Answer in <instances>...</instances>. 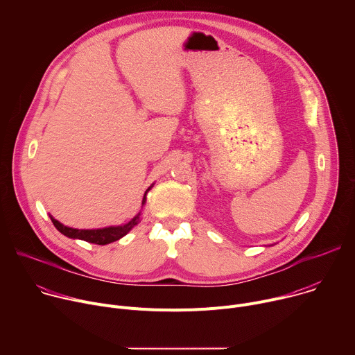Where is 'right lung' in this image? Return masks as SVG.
Instances as JSON below:
<instances>
[{
    "label": "right lung",
    "instance_id": "obj_1",
    "mask_svg": "<svg viewBox=\"0 0 355 355\" xmlns=\"http://www.w3.org/2000/svg\"><path fill=\"white\" fill-rule=\"evenodd\" d=\"M151 187H153V185H151ZM150 188L144 192L141 205H144L146 193L150 191ZM50 219H52L55 227L62 234H64L70 239H80V240H84V241H88V243L105 245V244L116 241V240L122 239L125 234H128L132 230V227H135L140 222V214H137L132 220H129L128 223H125L122 226H110V227H103V229H73V227H67V226L62 225L52 215H50Z\"/></svg>",
    "mask_w": 355,
    "mask_h": 355
}]
</instances>
